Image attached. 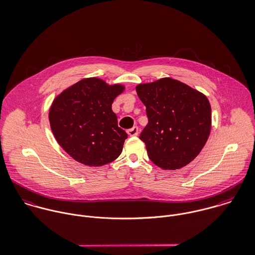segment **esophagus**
<instances>
[{"label":"esophagus","mask_w":255,"mask_h":255,"mask_svg":"<svg viewBox=\"0 0 255 255\" xmlns=\"http://www.w3.org/2000/svg\"><path fill=\"white\" fill-rule=\"evenodd\" d=\"M127 133L129 136H137L138 133H139V128L137 126H134L133 128L131 129H128L127 130Z\"/></svg>","instance_id":"34e87169"}]
</instances>
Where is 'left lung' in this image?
<instances>
[{"label": "left lung", "mask_w": 255, "mask_h": 255, "mask_svg": "<svg viewBox=\"0 0 255 255\" xmlns=\"http://www.w3.org/2000/svg\"><path fill=\"white\" fill-rule=\"evenodd\" d=\"M146 106L148 124L140 139L149 159L163 170H178L191 163L211 133L212 109L206 95L165 77L136 86Z\"/></svg>", "instance_id": "1"}]
</instances>
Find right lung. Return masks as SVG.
<instances>
[{
    "label": "right lung",
    "mask_w": 255,
    "mask_h": 255,
    "mask_svg": "<svg viewBox=\"0 0 255 255\" xmlns=\"http://www.w3.org/2000/svg\"><path fill=\"white\" fill-rule=\"evenodd\" d=\"M124 91L97 77L82 79L53 100L48 114L51 131L61 148L75 161L90 167L119 157L127 133L118 127L114 99Z\"/></svg>",
    "instance_id": "obj_1"
}]
</instances>
